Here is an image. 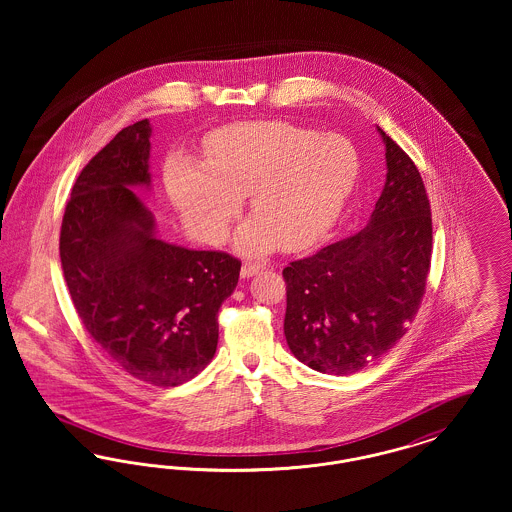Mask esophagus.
Segmentation results:
<instances>
[{"instance_id":"34e87169","label":"esophagus","mask_w":512,"mask_h":512,"mask_svg":"<svg viewBox=\"0 0 512 512\" xmlns=\"http://www.w3.org/2000/svg\"><path fill=\"white\" fill-rule=\"evenodd\" d=\"M263 265L261 263H244V267H242V276L244 278H249V276H255L257 272H261L263 270Z\"/></svg>"}]
</instances>
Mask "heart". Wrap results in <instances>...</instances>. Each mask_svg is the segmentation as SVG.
Segmentation results:
<instances>
[{"label": "heart", "mask_w": 512, "mask_h": 512, "mask_svg": "<svg viewBox=\"0 0 512 512\" xmlns=\"http://www.w3.org/2000/svg\"><path fill=\"white\" fill-rule=\"evenodd\" d=\"M359 153L338 134L290 122H242L207 142V169L182 163L171 172L172 201L209 242L224 238L249 197L251 220L240 247L265 253L313 244L326 234L359 178Z\"/></svg>", "instance_id": "b5f03b06"}]
</instances>
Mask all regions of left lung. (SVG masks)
I'll list each match as a JSON object with an SVG mask.
<instances>
[{
    "mask_svg": "<svg viewBox=\"0 0 512 512\" xmlns=\"http://www.w3.org/2000/svg\"><path fill=\"white\" fill-rule=\"evenodd\" d=\"M386 186L365 228L292 261L284 334L324 374H355L388 353L413 322L432 261V211L413 159L378 128Z\"/></svg>",
    "mask_w": 512,
    "mask_h": 512,
    "instance_id": "left-lung-1",
    "label": "left lung"
}]
</instances>
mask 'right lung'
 I'll list each match as a JSON object with an SVG mask.
<instances>
[{
  "mask_svg": "<svg viewBox=\"0 0 512 512\" xmlns=\"http://www.w3.org/2000/svg\"><path fill=\"white\" fill-rule=\"evenodd\" d=\"M147 119L121 132L78 174L65 207L59 255L74 309L103 353L159 388L192 380L211 363L222 301L242 261L155 236L134 186H149Z\"/></svg>",
  "mask_w": 512,
  "mask_h": 512,
  "instance_id": "add662e5",
  "label": "right lung"
}]
</instances>
